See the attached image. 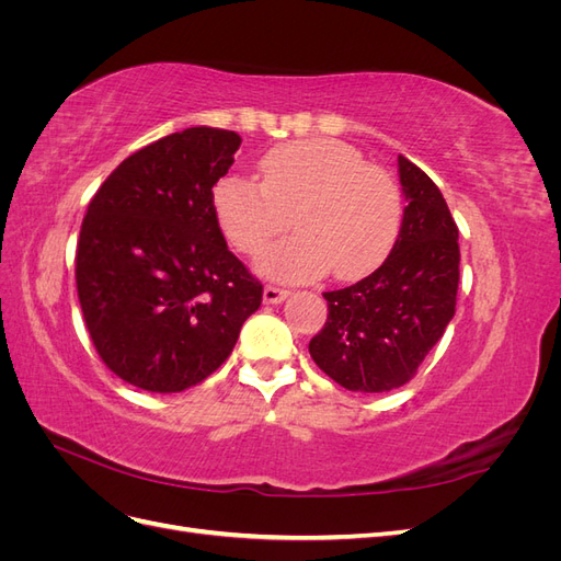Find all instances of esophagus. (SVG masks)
I'll use <instances>...</instances> for the list:
<instances>
[{"label": "esophagus", "mask_w": 561, "mask_h": 561, "mask_svg": "<svg viewBox=\"0 0 561 561\" xmlns=\"http://www.w3.org/2000/svg\"><path fill=\"white\" fill-rule=\"evenodd\" d=\"M287 295V290H283V287H276V285H266L264 287V304H280Z\"/></svg>", "instance_id": "34e87169"}]
</instances>
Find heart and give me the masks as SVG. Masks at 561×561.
<instances>
[{
    "label": "heart",
    "mask_w": 561,
    "mask_h": 561,
    "mask_svg": "<svg viewBox=\"0 0 561 561\" xmlns=\"http://www.w3.org/2000/svg\"><path fill=\"white\" fill-rule=\"evenodd\" d=\"M262 182L227 175L213 192L215 215L241 252L262 250L293 222L297 233L266 248L264 276L299 283L334 268L358 280L379 268L402 227V196L383 168L332 138L283 142L260 159Z\"/></svg>",
    "instance_id": "obj_1"
}]
</instances>
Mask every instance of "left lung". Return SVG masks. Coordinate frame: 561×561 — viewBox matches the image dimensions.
<instances>
[{
	"label": "left lung",
	"instance_id": "1",
	"mask_svg": "<svg viewBox=\"0 0 561 561\" xmlns=\"http://www.w3.org/2000/svg\"><path fill=\"white\" fill-rule=\"evenodd\" d=\"M404 213L386 262L328 299V322L309 344L330 379L360 393L410 381L456 311L458 227L437 184L398 157Z\"/></svg>",
	"mask_w": 561,
	"mask_h": 561
}]
</instances>
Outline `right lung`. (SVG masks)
<instances>
[{"instance_id":"right-lung-1","label":"right lung","mask_w":561,"mask_h":561,"mask_svg":"<svg viewBox=\"0 0 561 561\" xmlns=\"http://www.w3.org/2000/svg\"><path fill=\"white\" fill-rule=\"evenodd\" d=\"M239 147L241 135L222 128L165 135L118 163L83 217V320L103 363L149 393L210 377L262 304V283L229 252L213 203Z\"/></svg>"}]
</instances>
